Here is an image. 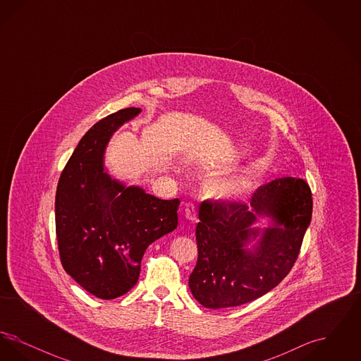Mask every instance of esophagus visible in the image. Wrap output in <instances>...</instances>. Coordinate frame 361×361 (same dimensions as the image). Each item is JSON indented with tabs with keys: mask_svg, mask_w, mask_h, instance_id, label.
<instances>
[{
	"mask_svg": "<svg viewBox=\"0 0 361 361\" xmlns=\"http://www.w3.org/2000/svg\"><path fill=\"white\" fill-rule=\"evenodd\" d=\"M185 218L189 219V221H192V222H195L197 219V207H196L195 203L188 202L185 204Z\"/></svg>",
	"mask_w": 361,
	"mask_h": 361,
	"instance_id": "obj_1",
	"label": "esophagus"
}]
</instances>
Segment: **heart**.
Returning a JSON list of instances; mask_svg holds the SVG:
<instances>
[{"mask_svg":"<svg viewBox=\"0 0 361 361\" xmlns=\"http://www.w3.org/2000/svg\"><path fill=\"white\" fill-rule=\"evenodd\" d=\"M238 188V184H228L224 187V190H228V192H233L235 189Z\"/></svg>","mask_w":361,"mask_h":361,"instance_id":"1","label":"heart"}]
</instances>
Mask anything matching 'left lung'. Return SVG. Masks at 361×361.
Listing matches in <instances>:
<instances>
[{"label": "left lung", "instance_id": "obj_1", "mask_svg": "<svg viewBox=\"0 0 361 361\" xmlns=\"http://www.w3.org/2000/svg\"><path fill=\"white\" fill-rule=\"evenodd\" d=\"M258 214L274 219L253 251L244 243L255 239L250 229ZM312 196L303 178H275L253 193L250 204L206 199L196 226L197 264L189 276V288L207 309H226L249 303L290 274L311 222Z\"/></svg>", "mask_w": 361, "mask_h": 361}]
</instances>
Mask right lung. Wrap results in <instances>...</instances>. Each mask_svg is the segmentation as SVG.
Instances as JSON below:
<instances>
[{
    "label": "right lung",
    "instance_id": "right-lung-1",
    "mask_svg": "<svg viewBox=\"0 0 361 361\" xmlns=\"http://www.w3.org/2000/svg\"><path fill=\"white\" fill-rule=\"evenodd\" d=\"M139 112L124 108L97 121L80 140L56 187L55 230L62 267L100 299L130 291L147 246L178 224V199L161 200L137 187L126 188L104 172L109 137Z\"/></svg>",
    "mask_w": 361,
    "mask_h": 361
}]
</instances>
